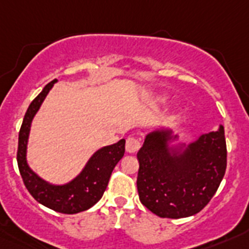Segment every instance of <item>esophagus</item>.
Wrapping results in <instances>:
<instances>
[{"label":"esophagus","mask_w":249,"mask_h":249,"mask_svg":"<svg viewBox=\"0 0 249 249\" xmlns=\"http://www.w3.org/2000/svg\"><path fill=\"white\" fill-rule=\"evenodd\" d=\"M141 147V142L140 140L135 137H128L126 141V151L128 153H136V152L140 149Z\"/></svg>","instance_id":"34e87169"}]
</instances>
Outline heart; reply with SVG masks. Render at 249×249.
Returning <instances> with one entry per match:
<instances>
[{
	"mask_svg": "<svg viewBox=\"0 0 249 249\" xmlns=\"http://www.w3.org/2000/svg\"><path fill=\"white\" fill-rule=\"evenodd\" d=\"M167 100H168V96L164 93H158L156 94V96H153L151 100L152 105H155V106H160V105H163V103L167 102Z\"/></svg>",
	"mask_w": 249,
	"mask_h": 249,
	"instance_id": "obj_1",
	"label": "heart"
}]
</instances>
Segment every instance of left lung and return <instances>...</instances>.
Returning a JSON list of instances; mask_svg holds the SVG:
<instances>
[{
    "instance_id": "left-lung-1",
    "label": "left lung",
    "mask_w": 249,
    "mask_h": 249,
    "mask_svg": "<svg viewBox=\"0 0 249 249\" xmlns=\"http://www.w3.org/2000/svg\"><path fill=\"white\" fill-rule=\"evenodd\" d=\"M167 127L148 132L137 153L140 201L162 218L198 213L211 201L227 167L224 128L179 142Z\"/></svg>"
}]
</instances>
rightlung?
Listing matches in <instances>:
<instances>
[{
	"mask_svg": "<svg viewBox=\"0 0 249 249\" xmlns=\"http://www.w3.org/2000/svg\"><path fill=\"white\" fill-rule=\"evenodd\" d=\"M56 82L57 80H53L46 85L27 108L19 129L17 163L26 188L37 202L56 212L74 214L89 210L102 198L112 171L124 155L126 140L122 138L117 143L97 149L86 162L82 171L66 183H51L39 177L27 162L28 138L32 121Z\"/></svg>",
	"mask_w": 249,
	"mask_h": 249,
	"instance_id": "1",
	"label": "right lung"
}]
</instances>
